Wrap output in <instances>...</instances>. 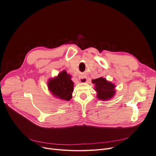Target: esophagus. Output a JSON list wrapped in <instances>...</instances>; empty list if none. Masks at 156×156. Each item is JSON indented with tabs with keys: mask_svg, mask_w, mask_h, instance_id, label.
Listing matches in <instances>:
<instances>
[{
	"mask_svg": "<svg viewBox=\"0 0 156 156\" xmlns=\"http://www.w3.org/2000/svg\"><path fill=\"white\" fill-rule=\"evenodd\" d=\"M79 80H80V82H81V83H85V82H87V77H85V76H80L79 77Z\"/></svg>",
	"mask_w": 156,
	"mask_h": 156,
	"instance_id": "1",
	"label": "esophagus"
}]
</instances>
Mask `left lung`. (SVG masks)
Segmentation results:
<instances>
[{
    "label": "left lung",
    "mask_w": 156,
    "mask_h": 156,
    "mask_svg": "<svg viewBox=\"0 0 156 156\" xmlns=\"http://www.w3.org/2000/svg\"><path fill=\"white\" fill-rule=\"evenodd\" d=\"M94 84V90L97 92V98L100 100L106 101L115 94V85L103 77L92 80Z\"/></svg>",
    "instance_id": "left-lung-1"
}]
</instances>
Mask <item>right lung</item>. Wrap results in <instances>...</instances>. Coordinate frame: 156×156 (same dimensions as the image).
Listing matches in <instances>:
<instances>
[{
    "instance_id": "1",
    "label": "right lung",
    "mask_w": 156,
    "mask_h": 156,
    "mask_svg": "<svg viewBox=\"0 0 156 156\" xmlns=\"http://www.w3.org/2000/svg\"><path fill=\"white\" fill-rule=\"evenodd\" d=\"M71 78L72 76L68 74L65 70L62 71L57 76L49 80L48 90L56 98L65 101L70 100L74 87Z\"/></svg>"
}]
</instances>
